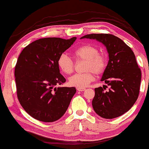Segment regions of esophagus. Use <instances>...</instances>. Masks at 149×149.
<instances>
[{
	"label": "esophagus",
	"instance_id": "1",
	"mask_svg": "<svg viewBox=\"0 0 149 149\" xmlns=\"http://www.w3.org/2000/svg\"><path fill=\"white\" fill-rule=\"evenodd\" d=\"M77 90L78 91H85V88H77Z\"/></svg>",
	"mask_w": 149,
	"mask_h": 149
}]
</instances>
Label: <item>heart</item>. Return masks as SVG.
<instances>
[{
  "label": "heart",
  "instance_id": "obj_1",
  "mask_svg": "<svg viewBox=\"0 0 149 149\" xmlns=\"http://www.w3.org/2000/svg\"><path fill=\"white\" fill-rule=\"evenodd\" d=\"M73 57L78 60H85L84 74H77L70 78L69 82L72 86L85 88L94 79L93 72L99 74L104 72L107 67V60L104 56L98 54V48L87 44L77 47L73 51ZM58 68L63 73L70 74L74 71V62L66 54H61L57 61Z\"/></svg>",
  "mask_w": 149,
  "mask_h": 149
}]
</instances>
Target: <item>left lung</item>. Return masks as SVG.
<instances>
[{
  "instance_id": "obj_1",
  "label": "left lung",
  "mask_w": 149,
  "mask_h": 149,
  "mask_svg": "<svg viewBox=\"0 0 149 149\" xmlns=\"http://www.w3.org/2000/svg\"><path fill=\"white\" fill-rule=\"evenodd\" d=\"M82 38L95 39L102 42L109 58L101 80L110 88L108 91H104V88H95L92 101L94 111L105 119L123 115L130 109L139 95L141 71L133 51L124 41L111 34H90Z\"/></svg>"
}]
</instances>
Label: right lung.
Wrapping results in <instances>:
<instances>
[{
    "mask_svg": "<svg viewBox=\"0 0 149 149\" xmlns=\"http://www.w3.org/2000/svg\"><path fill=\"white\" fill-rule=\"evenodd\" d=\"M76 39L37 40L25 47L17 59V98L26 112L39 121L52 123L61 118L76 93L74 87H56L66 82L57 64L58 57Z\"/></svg>",
    "mask_w": 149,
    "mask_h": 149,
    "instance_id": "obj_1",
    "label": "right lung"
}]
</instances>
